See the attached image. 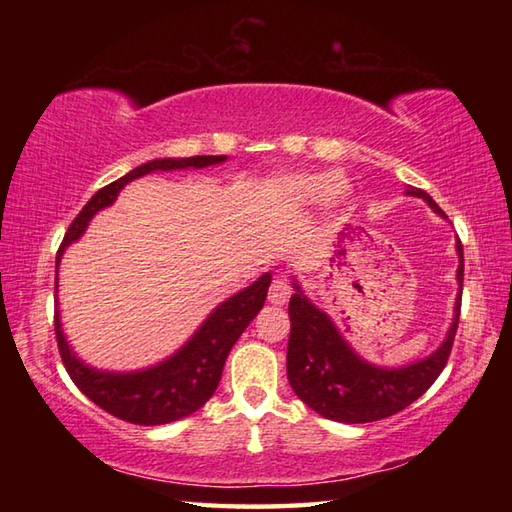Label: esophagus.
<instances>
[{"mask_svg":"<svg viewBox=\"0 0 512 512\" xmlns=\"http://www.w3.org/2000/svg\"><path fill=\"white\" fill-rule=\"evenodd\" d=\"M290 295H292L290 281L284 275L275 277L273 284H270V290H268V301L273 303V306H286Z\"/></svg>","mask_w":512,"mask_h":512,"instance_id":"obj_1","label":"esophagus"}]
</instances>
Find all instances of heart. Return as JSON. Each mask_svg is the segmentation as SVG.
<instances>
[{
    "label": "heart",
    "mask_w": 512,
    "mask_h": 512,
    "mask_svg": "<svg viewBox=\"0 0 512 512\" xmlns=\"http://www.w3.org/2000/svg\"><path fill=\"white\" fill-rule=\"evenodd\" d=\"M284 189L292 200L301 204H317L330 200L332 195L345 193V187L341 184V178L336 173H299L284 180Z\"/></svg>",
    "instance_id": "1"
}]
</instances>
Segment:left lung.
Listing matches in <instances>:
<instances>
[{"instance_id": "1", "label": "left lung", "mask_w": 512, "mask_h": 512, "mask_svg": "<svg viewBox=\"0 0 512 512\" xmlns=\"http://www.w3.org/2000/svg\"><path fill=\"white\" fill-rule=\"evenodd\" d=\"M407 195L422 198L440 217H447L431 195L422 189L409 187ZM455 248H458L460 257V290L455 297L451 328L436 352L402 367H378L358 356L328 314L314 306L303 295L297 281H292L295 295L288 303L290 339L286 372L290 387L312 411L328 420L345 424L383 420L409 407L413 400H418L436 383V378L449 361L460 321L464 281V253L460 239Z\"/></svg>"}]
</instances>
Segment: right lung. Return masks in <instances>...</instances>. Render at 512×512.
I'll use <instances>...</instances> for the list:
<instances>
[{
	"instance_id": "obj_1",
	"label": "right lung",
	"mask_w": 512,
	"mask_h": 512,
	"mask_svg": "<svg viewBox=\"0 0 512 512\" xmlns=\"http://www.w3.org/2000/svg\"><path fill=\"white\" fill-rule=\"evenodd\" d=\"M226 162V156H193V158H158L149 160L125 173L123 178L96 191L90 202L83 206L81 213L74 217L63 244L57 253V279L54 292H59V264L61 257L72 242H76L88 228L92 217L112 206L118 193L136 178H143L151 171H176V169H204ZM273 275L264 273L248 288L239 290L237 295L222 301L209 317L204 319L191 339L178 352H173L165 361L151 365L138 372H105V369L90 367L72 352L70 343L65 341L59 314V299L54 295V332L61 352V361L68 369L74 385L88 396L94 405H99L112 416L125 422L154 427V424L176 422L191 416L193 411L204 407L217 385H220L222 369L228 352L233 350L235 341L248 328V323L264 308L268 286Z\"/></svg>"
}]
</instances>
